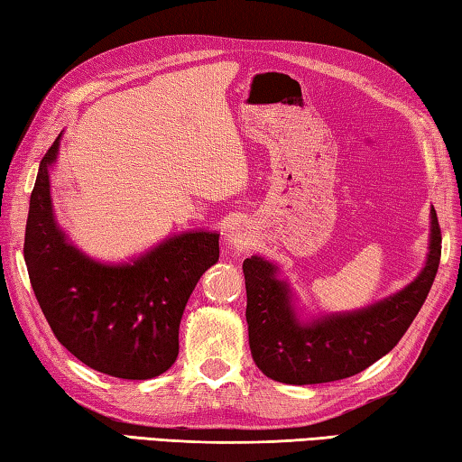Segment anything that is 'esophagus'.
<instances>
[{"mask_svg":"<svg viewBox=\"0 0 462 462\" xmlns=\"http://www.w3.org/2000/svg\"><path fill=\"white\" fill-rule=\"evenodd\" d=\"M225 241L237 254H249L255 245V239L247 223L237 215H233L225 225Z\"/></svg>","mask_w":462,"mask_h":462,"instance_id":"34e87169","label":"esophagus"}]
</instances>
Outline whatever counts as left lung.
Segmentation results:
<instances>
[{"instance_id":"8db88e82","label":"left lung","mask_w":462,"mask_h":462,"mask_svg":"<svg viewBox=\"0 0 462 462\" xmlns=\"http://www.w3.org/2000/svg\"><path fill=\"white\" fill-rule=\"evenodd\" d=\"M442 236L434 207L422 272L400 292L351 312L302 319L276 263L244 262L249 349L263 375L290 385L328 383L361 374L390 353L422 309L440 263Z\"/></svg>"}]
</instances>
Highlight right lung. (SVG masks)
<instances>
[{
    "mask_svg": "<svg viewBox=\"0 0 462 462\" xmlns=\"http://www.w3.org/2000/svg\"><path fill=\"white\" fill-rule=\"evenodd\" d=\"M40 162L23 239L36 300L62 346L95 371L152 379L174 365L178 328L194 286L218 262L217 231H182L129 262L105 263L72 244L54 218L51 168Z\"/></svg>",
    "mask_w": 462,
    "mask_h": 462,
    "instance_id": "right-lung-1",
    "label": "right lung"
}]
</instances>
